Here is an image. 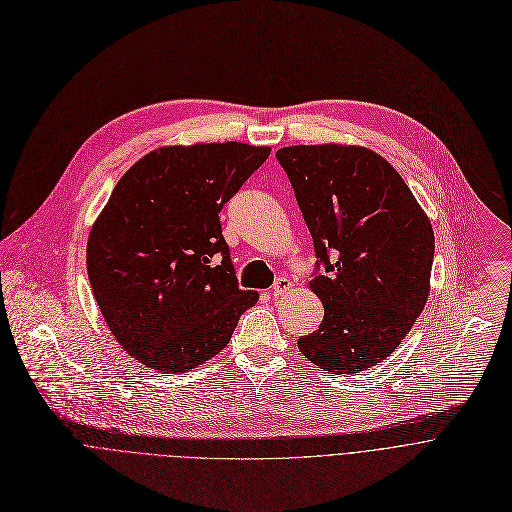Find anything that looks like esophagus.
Wrapping results in <instances>:
<instances>
[{
  "label": "esophagus",
  "instance_id": "34e87169",
  "mask_svg": "<svg viewBox=\"0 0 512 512\" xmlns=\"http://www.w3.org/2000/svg\"><path fill=\"white\" fill-rule=\"evenodd\" d=\"M289 289H291V281H289L287 277H279V279L273 283V287H271V296H273V298H281L283 294H287Z\"/></svg>",
  "mask_w": 512,
  "mask_h": 512
}]
</instances>
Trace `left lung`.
I'll list each match as a JSON object with an SVG mask.
<instances>
[{
  "label": "left lung",
  "instance_id": "obj_1",
  "mask_svg": "<svg viewBox=\"0 0 512 512\" xmlns=\"http://www.w3.org/2000/svg\"><path fill=\"white\" fill-rule=\"evenodd\" d=\"M275 156L326 265L310 281L324 320L298 348L332 375L367 371L395 352L427 304L429 218L399 172L362 145H289Z\"/></svg>",
  "mask_w": 512,
  "mask_h": 512
}]
</instances>
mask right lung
Segmentation results:
<instances>
[{"instance_id": "right-lung-1", "label": "right lung", "mask_w": 512, "mask_h": 512, "mask_svg": "<svg viewBox=\"0 0 512 512\" xmlns=\"http://www.w3.org/2000/svg\"><path fill=\"white\" fill-rule=\"evenodd\" d=\"M239 141L164 145L137 160L93 223L87 271L121 348L158 373L221 352L245 310L218 212L269 158Z\"/></svg>"}]
</instances>
